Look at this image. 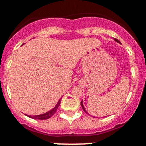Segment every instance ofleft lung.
<instances>
[{
    "label": "left lung",
    "mask_w": 146,
    "mask_h": 146,
    "mask_svg": "<svg viewBox=\"0 0 146 146\" xmlns=\"http://www.w3.org/2000/svg\"><path fill=\"white\" fill-rule=\"evenodd\" d=\"M114 40H115L116 42H118V43H120V41H119V40L116 39V38H114ZM81 105H82V109H83V111H84L85 112H86V113H87V111H86V109H85L84 106H83V104H82V102H81Z\"/></svg>",
    "instance_id": "left-lung-1"
}]
</instances>
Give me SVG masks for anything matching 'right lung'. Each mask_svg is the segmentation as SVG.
Returning a JSON list of instances; mask_svg holds the SVG:
<instances>
[{
  "label": "right lung",
  "instance_id": "obj_1",
  "mask_svg": "<svg viewBox=\"0 0 146 146\" xmlns=\"http://www.w3.org/2000/svg\"><path fill=\"white\" fill-rule=\"evenodd\" d=\"M60 101H61V98L58 101L57 104H56V106L53 109H51L50 111H48L46 113H43V114H40V115H35V116H28L29 117L33 118V119H38V120H46V119H48V118L51 117L57 111L58 107L60 104Z\"/></svg>",
  "mask_w": 146,
  "mask_h": 146
}]
</instances>
